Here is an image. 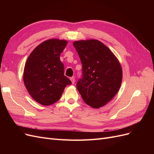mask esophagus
<instances>
[{"label":"esophagus","instance_id":"esophagus-1","mask_svg":"<svg viewBox=\"0 0 154 154\" xmlns=\"http://www.w3.org/2000/svg\"><path fill=\"white\" fill-rule=\"evenodd\" d=\"M70 79H71V82H72V84H74V82H75V80H74V76H73V77H71Z\"/></svg>","mask_w":154,"mask_h":154}]
</instances>
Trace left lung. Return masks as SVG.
Here are the masks:
<instances>
[{
  "label": "left lung",
  "mask_w": 154,
  "mask_h": 154,
  "mask_svg": "<svg viewBox=\"0 0 154 154\" xmlns=\"http://www.w3.org/2000/svg\"><path fill=\"white\" fill-rule=\"evenodd\" d=\"M82 63V78L76 84L85 103L94 109L105 105L117 94L122 69L113 53L100 41L74 42Z\"/></svg>",
  "instance_id": "obj_1"
}]
</instances>
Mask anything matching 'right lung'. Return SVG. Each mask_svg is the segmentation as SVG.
<instances>
[{
  "label": "right lung",
  "instance_id": "obj_1",
  "mask_svg": "<svg viewBox=\"0 0 154 154\" xmlns=\"http://www.w3.org/2000/svg\"><path fill=\"white\" fill-rule=\"evenodd\" d=\"M65 40L49 39L32 51L24 70V85L36 102L48 106L60 100L67 85L71 81L64 76V66L60 53L66 47Z\"/></svg>",
  "mask_w": 154,
  "mask_h": 154
}]
</instances>
